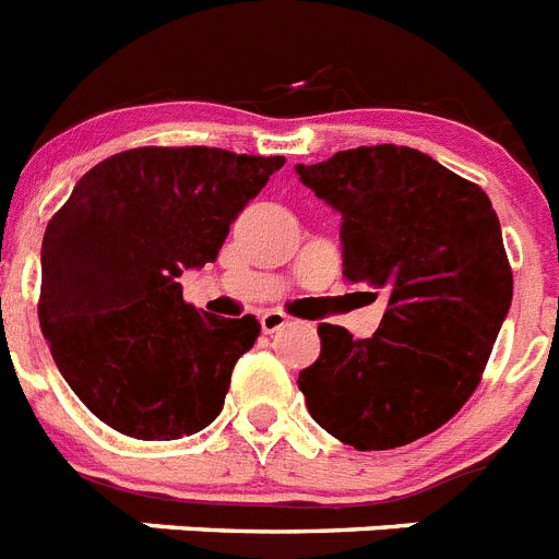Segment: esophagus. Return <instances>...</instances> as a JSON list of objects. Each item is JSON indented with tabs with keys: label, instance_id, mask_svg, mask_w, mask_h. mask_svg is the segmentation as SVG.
<instances>
[{
	"label": "esophagus",
	"instance_id": "1",
	"mask_svg": "<svg viewBox=\"0 0 559 559\" xmlns=\"http://www.w3.org/2000/svg\"><path fill=\"white\" fill-rule=\"evenodd\" d=\"M260 325H262V333H276L280 328L288 325V317H285L283 311H265L260 317Z\"/></svg>",
	"mask_w": 559,
	"mask_h": 559
}]
</instances>
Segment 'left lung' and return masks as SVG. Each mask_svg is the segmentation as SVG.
I'll return each mask as SVG.
<instances>
[{
  "mask_svg": "<svg viewBox=\"0 0 559 559\" xmlns=\"http://www.w3.org/2000/svg\"><path fill=\"white\" fill-rule=\"evenodd\" d=\"M297 175L342 214V274L388 299L379 331L319 325L299 373L308 413L356 450H395L450 421L480 384L512 305L492 200L429 155L379 143Z\"/></svg>",
  "mask_w": 559,
  "mask_h": 559,
  "instance_id": "1",
  "label": "left lung"
}]
</instances>
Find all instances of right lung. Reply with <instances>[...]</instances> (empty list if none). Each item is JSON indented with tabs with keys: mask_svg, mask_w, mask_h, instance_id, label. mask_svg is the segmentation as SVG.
I'll use <instances>...</instances> for the list:
<instances>
[{
	"mask_svg": "<svg viewBox=\"0 0 559 559\" xmlns=\"http://www.w3.org/2000/svg\"><path fill=\"white\" fill-rule=\"evenodd\" d=\"M283 164V155L141 146L93 166L52 214L39 325L64 381L107 427L175 441L221 416L260 322L198 311L178 276L217 260L234 217Z\"/></svg>",
	"mask_w": 559,
	"mask_h": 559,
	"instance_id": "obj_1",
	"label": "right lung"
}]
</instances>
